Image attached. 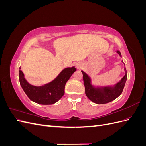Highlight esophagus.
<instances>
[{
	"mask_svg": "<svg viewBox=\"0 0 146 146\" xmlns=\"http://www.w3.org/2000/svg\"><path fill=\"white\" fill-rule=\"evenodd\" d=\"M76 66H77V68L78 69L80 68L81 67V66H80V64H76Z\"/></svg>",
	"mask_w": 146,
	"mask_h": 146,
	"instance_id": "1",
	"label": "esophagus"
}]
</instances>
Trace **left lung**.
<instances>
[{
  "label": "left lung",
  "mask_w": 146,
  "mask_h": 146,
  "mask_svg": "<svg viewBox=\"0 0 146 146\" xmlns=\"http://www.w3.org/2000/svg\"><path fill=\"white\" fill-rule=\"evenodd\" d=\"M117 53L121 56L120 52L117 50ZM124 69L125 76L115 86L97 88L91 85L90 77L85 72L82 71L85 88V94L88 99L98 104H107L116 99L122 92L127 79V72L125 68Z\"/></svg>",
  "instance_id": "left-lung-1"
}]
</instances>
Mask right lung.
I'll use <instances>...</instances> for the list:
<instances>
[{
    "instance_id": "obj_1",
    "label": "right lung",
    "mask_w": 146,
    "mask_h": 146,
    "mask_svg": "<svg viewBox=\"0 0 146 146\" xmlns=\"http://www.w3.org/2000/svg\"><path fill=\"white\" fill-rule=\"evenodd\" d=\"M76 70L74 67L66 68L52 82L42 86H35L26 81L19 68L20 85L31 100L41 105L54 104L64 95L66 83Z\"/></svg>"
}]
</instances>
